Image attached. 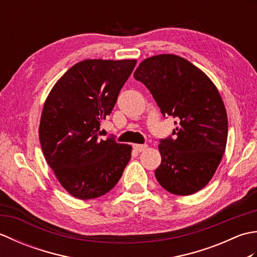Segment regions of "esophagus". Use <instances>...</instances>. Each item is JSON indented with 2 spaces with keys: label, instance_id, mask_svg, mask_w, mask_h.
Listing matches in <instances>:
<instances>
[{
  "label": "esophagus",
  "instance_id": "1",
  "mask_svg": "<svg viewBox=\"0 0 257 257\" xmlns=\"http://www.w3.org/2000/svg\"><path fill=\"white\" fill-rule=\"evenodd\" d=\"M147 148H148V146H147V145H135V146H134V149H135L136 151H138V152L145 151Z\"/></svg>",
  "mask_w": 257,
  "mask_h": 257
}]
</instances>
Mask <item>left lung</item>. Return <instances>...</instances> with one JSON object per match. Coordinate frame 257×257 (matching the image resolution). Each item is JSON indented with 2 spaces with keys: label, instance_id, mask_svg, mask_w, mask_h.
I'll return each instance as SVG.
<instances>
[{
  "label": "left lung",
  "instance_id": "left-lung-1",
  "mask_svg": "<svg viewBox=\"0 0 257 257\" xmlns=\"http://www.w3.org/2000/svg\"><path fill=\"white\" fill-rule=\"evenodd\" d=\"M134 77L149 89L163 117L176 118L172 136L160 139L158 182L177 195L198 192L226 147L227 116L219 90L202 70L171 54L145 59Z\"/></svg>",
  "mask_w": 257,
  "mask_h": 257
}]
</instances>
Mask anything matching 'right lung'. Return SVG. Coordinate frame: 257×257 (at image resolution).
Masks as SVG:
<instances>
[{"mask_svg":"<svg viewBox=\"0 0 257 257\" xmlns=\"http://www.w3.org/2000/svg\"><path fill=\"white\" fill-rule=\"evenodd\" d=\"M135 59H86L74 65L43 108L40 141L48 166L69 194L89 200L109 192L132 158V147L113 137L99 139L102 119L111 113Z\"/></svg>","mask_w":257,"mask_h":257,"instance_id":"right-lung-1","label":"right lung"}]
</instances>
